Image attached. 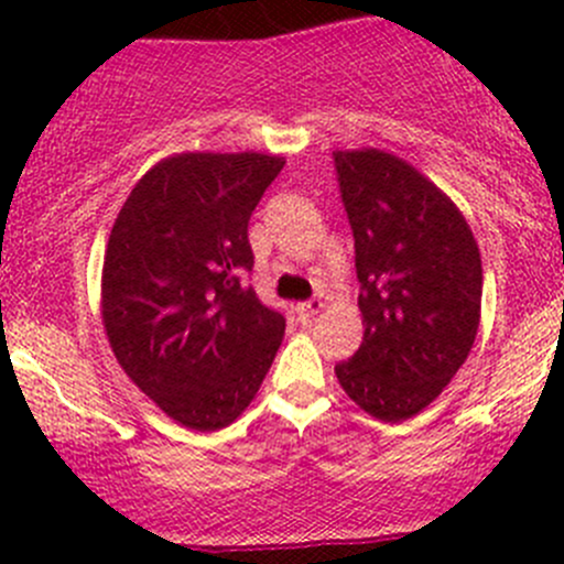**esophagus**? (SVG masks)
<instances>
[{"instance_id":"obj_1","label":"esophagus","mask_w":564,"mask_h":564,"mask_svg":"<svg viewBox=\"0 0 564 564\" xmlns=\"http://www.w3.org/2000/svg\"><path fill=\"white\" fill-rule=\"evenodd\" d=\"M322 308H324L322 300L314 297V300H308V303H300V305H297V316L303 318V322H308V318H314Z\"/></svg>"}]
</instances>
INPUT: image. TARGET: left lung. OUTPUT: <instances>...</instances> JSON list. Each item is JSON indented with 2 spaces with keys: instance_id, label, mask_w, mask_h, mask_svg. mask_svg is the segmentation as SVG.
Here are the masks:
<instances>
[{
  "instance_id": "obj_1",
  "label": "left lung",
  "mask_w": 564,
  "mask_h": 564,
  "mask_svg": "<svg viewBox=\"0 0 564 564\" xmlns=\"http://www.w3.org/2000/svg\"><path fill=\"white\" fill-rule=\"evenodd\" d=\"M333 158L366 327L335 377L371 417L401 423L451 384L475 344L480 250L456 204L406 161L382 150Z\"/></svg>"
}]
</instances>
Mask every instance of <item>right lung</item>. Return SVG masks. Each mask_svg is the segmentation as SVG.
I'll return each instance as SVG.
<instances>
[{"mask_svg": "<svg viewBox=\"0 0 564 564\" xmlns=\"http://www.w3.org/2000/svg\"><path fill=\"white\" fill-rule=\"evenodd\" d=\"M283 158L182 152L135 182L104 259V327L135 388L193 431L235 423L286 318L246 283L248 220Z\"/></svg>", "mask_w": 564, "mask_h": 564, "instance_id": "add662e5", "label": "right lung"}]
</instances>
